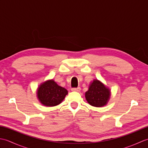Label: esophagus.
<instances>
[{"instance_id": "1", "label": "esophagus", "mask_w": 148, "mask_h": 148, "mask_svg": "<svg viewBox=\"0 0 148 148\" xmlns=\"http://www.w3.org/2000/svg\"><path fill=\"white\" fill-rule=\"evenodd\" d=\"M72 91L73 92H80L81 90V88L80 87H77V88H73L71 89Z\"/></svg>"}]
</instances>
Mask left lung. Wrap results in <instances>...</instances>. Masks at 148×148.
I'll list each match as a JSON object with an SVG mask.
<instances>
[{
    "instance_id": "left-lung-1",
    "label": "left lung",
    "mask_w": 148,
    "mask_h": 148,
    "mask_svg": "<svg viewBox=\"0 0 148 148\" xmlns=\"http://www.w3.org/2000/svg\"><path fill=\"white\" fill-rule=\"evenodd\" d=\"M111 96V91L100 81L95 79L90 84L85 97L91 106L102 107L107 104Z\"/></svg>"
}]
</instances>
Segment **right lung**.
Instances as JSON below:
<instances>
[{
  "instance_id": "obj_1",
  "label": "right lung",
  "mask_w": 148,
  "mask_h": 148,
  "mask_svg": "<svg viewBox=\"0 0 148 148\" xmlns=\"http://www.w3.org/2000/svg\"><path fill=\"white\" fill-rule=\"evenodd\" d=\"M68 91L64 88L60 86L54 80H48L42 83L37 89V95L42 105L53 107L60 104Z\"/></svg>"
}]
</instances>
